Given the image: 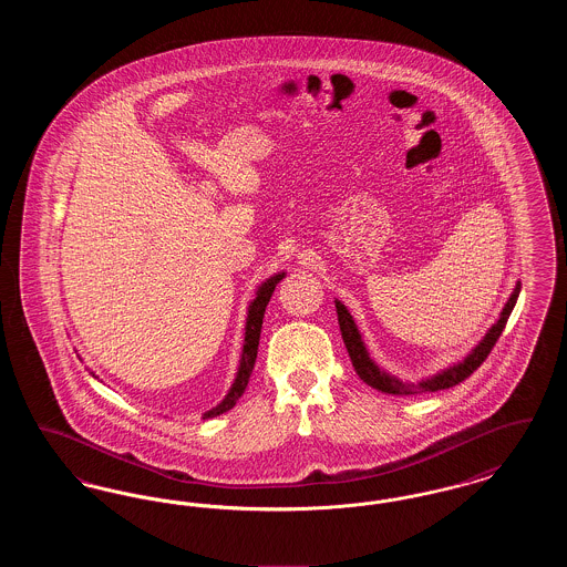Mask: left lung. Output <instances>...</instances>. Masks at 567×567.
I'll return each mask as SVG.
<instances>
[{
  "label": "left lung",
  "instance_id": "8db88e82",
  "mask_svg": "<svg viewBox=\"0 0 567 567\" xmlns=\"http://www.w3.org/2000/svg\"><path fill=\"white\" fill-rule=\"evenodd\" d=\"M518 293H520V282H516L513 296L506 301V306H504V310H502L499 321L488 329V333L483 338V342H481L474 351L470 352L461 363L449 368V370H444V372H440L437 377L427 378V380L416 382V384L402 382V380L389 377L386 372L378 370L377 363L370 359V354H368L363 342H361V336H359V331H357V324L352 321L351 312H349V310L344 308V303H340V301H336V310H338V323H340V331H342V340H344V344H347V351H349V357H351L354 372L359 374V378H361L365 384L374 386L378 391L391 393V395H402V398H404V395H419V393H433V391L451 389V386H455L458 382H463L465 378L472 377V374L483 365V361L488 357V352L493 351L495 342L499 340L504 327L508 323V317H511V312H513Z\"/></svg>",
  "mask_w": 567,
  "mask_h": 567
}]
</instances>
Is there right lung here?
I'll use <instances>...</instances> for the list:
<instances>
[{
	"label": "right lung",
	"instance_id": "obj_1",
	"mask_svg": "<svg viewBox=\"0 0 567 567\" xmlns=\"http://www.w3.org/2000/svg\"><path fill=\"white\" fill-rule=\"evenodd\" d=\"M285 274H276L268 278L259 291L257 297L252 299L250 308H248V319H246V336H244V351L243 359H240V368H238V377L234 380L227 398L220 402V404L208 410L204 414V419H213L218 416L227 410H231L236 402L243 398L244 389L248 384V378L252 374V368H255V359H257V349H259V338H261V324H264V315H266V308H268V301H270L271 293L276 289V285L282 280Z\"/></svg>",
	"mask_w": 567,
	"mask_h": 567
}]
</instances>
